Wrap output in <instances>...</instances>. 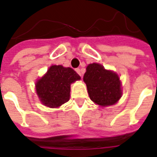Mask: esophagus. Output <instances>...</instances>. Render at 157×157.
I'll use <instances>...</instances> for the list:
<instances>
[{
	"instance_id": "1",
	"label": "esophagus",
	"mask_w": 157,
	"mask_h": 157,
	"mask_svg": "<svg viewBox=\"0 0 157 157\" xmlns=\"http://www.w3.org/2000/svg\"><path fill=\"white\" fill-rule=\"evenodd\" d=\"M76 72H77V73L79 74V75H80V76H81V77L83 76V73H82V71H81V69H80V68H76Z\"/></svg>"
}]
</instances>
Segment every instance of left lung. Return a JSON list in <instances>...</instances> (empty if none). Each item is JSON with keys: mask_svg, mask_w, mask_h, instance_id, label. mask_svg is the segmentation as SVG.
I'll return each instance as SVG.
<instances>
[{"mask_svg": "<svg viewBox=\"0 0 157 157\" xmlns=\"http://www.w3.org/2000/svg\"><path fill=\"white\" fill-rule=\"evenodd\" d=\"M90 98L101 106L116 103L121 97V81L117 74L98 63L89 64L83 78Z\"/></svg>", "mask_w": 157, "mask_h": 157, "instance_id": "8db88e82", "label": "left lung"}]
</instances>
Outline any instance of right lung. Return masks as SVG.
<instances>
[{"mask_svg":"<svg viewBox=\"0 0 157 157\" xmlns=\"http://www.w3.org/2000/svg\"><path fill=\"white\" fill-rule=\"evenodd\" d=\"M80 79L81 76L71 67L53 65L36 84V93L45 106L58 107L69 100L70 86Z\"/></svg>","mask_w":157,"mask_h":157,"instance_id":"add662e5","label":"right lung"}]
</instances>
